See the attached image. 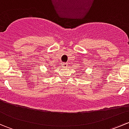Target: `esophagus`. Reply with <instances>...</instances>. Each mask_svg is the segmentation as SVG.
<instances>
[{
    "mask_svg": "<svg viewBox=\"0 0 129 129\" xmlns=\"http://www.w3.org/2000/svg\"><path fill=\"white\" fill-rule=\"evenodd\" d=\"M61 66H62V67H63V68H66V67H67V66H68V63H62Z\"/></svg>",
    "mask_w": 129,
    "mask_h": 129,
    "instance_id": "1",
    "label": "esophagus"
}]
</instances>
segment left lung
<instances>
[{"label":"left lung","instance_id":"8db88e82","mask_svg":"<svg viewBox=\"0 0 129 129\" xmlns=\"http://www.w3.org/2000/svg\"><path fill=\"white\" fill-rule=\"evenodd\" d=\"M81 72V73H82V72Z\"/></svg>","mask_w":129,"mask_h":129}]
</instances>
